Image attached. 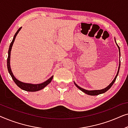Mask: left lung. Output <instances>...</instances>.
I'll return each instance as SVG.
<instances>
[{"mask_svg": "<svg viewBox=\"0 0 128 128\" xmlns=\"http://www.w3.org/2000/svg\"><path fill=\"white\" fill-rule=\"evenodd\" d=\"M115 42H116V41H115ZM117 46H118V49H119V52H120V46H118V45L117 44ZM120 64H119V68H118V72H117V74L116 75V76H115V78L114 79V80L112 82H111V84L108 86H107L106 87V88H105L104 89H102V90H92V91H89V90H85V89H83L81 88V87L78 86L76 84V83H74V84L76 85V86L78 87V89H80V90L82 91V92H84V93L88 94V95H90V96H97V95H98V94H102V93H104V92H106V91H108L109 89L111 88L112 86L113 85V84L114 83V82H115V80H116V78H117V76H118V73H119V70H120Z\"/></svg>", "mask_w": 128, "mask_h": 128, "instance_id": "left-lung-1", "label": "left lung"}]
</instances>
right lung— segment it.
Returning <instances> with one entry per match:
<instances>
[{"label":"right lung","instance_id":"add662e5","mask_svg":"<svg viewBox=\"0 0 128 128\" xmlns=\"http://www.w3.org/2000/svg\"><path fill=\"white\" fill-rule=\"evenodd\" d=\"M22 28V27H20V28H18V30L14 36V38L13 40H12L11 44H10V46H9V49H8V60H7V66H8V73H10V76H11L12 78H13V81L14 82V83L16 84L17 86L18 87H20L21 89L22 90L27 91V92H37V91H39L40 90H42V89L44 88L45 87H46L48 84H50V82L52 81V78H53L54 76H52L51 78H50L48 80H46V82H44L42 83L41 84H29V83H24L23 82H22L20 81H19L14 76V75L12 73V72L11 70V68H10V52H11L12 50V46H13V42L14 41L16 36H17V34H18L19 31Z\"/></svg>","mask_w":128,"mask_h":128}]
</instances>
